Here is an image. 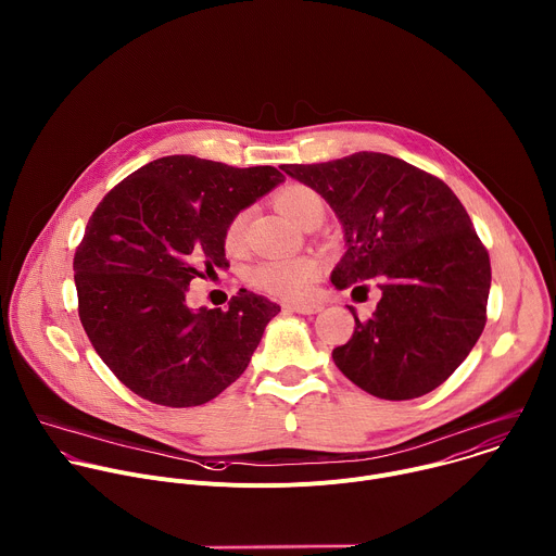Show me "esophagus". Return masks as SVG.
<instances>
[{"label": "esophagus", "mask_w": 556, "mask_h": 556, "mask_svg": "<svg viewBox=\"0 0 556 556\" xmlns=\"http://www.w3.org/2000/svg\"><path fill=\"white\" fill-rule=\"evenodd\" d=\"M283 309L286 312H296V314H316L321 312L324 305L321 303H283Z\"/></svg>", "instance_id": "esophagus-1"}]
</instances>
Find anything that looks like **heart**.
<instances>
[{
  "label": "heart",
  "mask_w": 556,
  "mask_h": 556,
  "mask_svg": "<svg viewBox=\"0 0 556 556\" xmlns=\"http://www.w3.org/2000/svg\"><path fill=\"white\" fill-rule=\"evenodd\" d=\"M277 208L288 215L296 224H307L314 217H324L326 200L324 195L307 185H288L275 195ZM247 226V211L235 213L226 228L224 242L228 249L240 247ZM324 275V262L316 255H299V257H273L264 260L251 268L249 281L275 296L281 299H303L309 294L312 286Z\"/></svg>",
  "instance_id": "b5f03b06"
}]
</instances>
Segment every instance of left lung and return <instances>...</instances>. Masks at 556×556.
<instances>
[{
	"instance_id": "1",
	"label": "left lung",
	"mask_w": 556,
	"mask_h": 556,
	"mask_svg": "<svg viewBox=\"0 0 556 556\" xmlns=\"http://www.w3.org/2000/svg\"><path fill=\"white\" fill-rule=\"evenodd\" d=\"M319 191L345 228L337 288L376 279L382 296L334 348L337 367L384 401L440 387L484 332L491 260L457 195L387 153L358 151L321 165H281ZM367 286H356L354 290Z\"/></svg>"
}]
</instances>
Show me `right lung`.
<instances>
[{
	"label": "right lung",
	"instance_id": "obj_1",
	"mask_svg": "<svg viewBox=\"0 0 556 556\" xmlns=\"http://www.w3.org/2000/svg\"><path fill=\"white\" fill-rule=\"evenodd\" d=\"M283 182L275 167L237 169L167 155L121 180L74 253L78 319L103 363L140 399L198 407L244 374L279 305L240 290L228 307L189 309V283L228 268V219Z\"/></svg>",
	"mask_w": 556,
	"mask_h": 556
}]
</instances>
